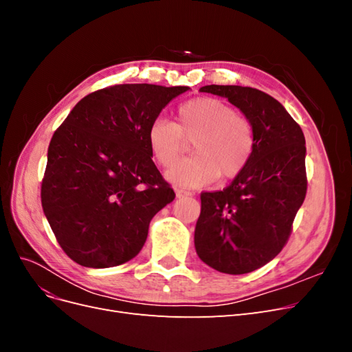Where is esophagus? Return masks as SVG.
I'll list each match as a JSON object with an SVG mask.
<instances>
[{"mask_svg":"<svg viewBox=\"0 0 352 352\" xmlns=\"http://www.w3.org/2000/svg\"><path fill=\"white\" fill-rule=\"evenodd\" d=\"M175 192H176V197H177V198L192 195V192H189V190H186V189H184V188H175Z\"/></svg>","mask_w":352,"mask_h":352,"instance_id":"obj_1","label":"esophagus"}]
</instances>
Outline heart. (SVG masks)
Segmentation results:
<instances>
[{"label":"heart","instance_id":"b5f03b06","mask_svg":"<svg viewBox=\"0 0 352 352\" xmlns=\"http://www.w3.org/2000/svg\"><path fill=\"white\" fill-rule=\"evenodd\" d=\"M186 141L194 142L195 155L170 168L167 179L188 188L204 186L219 176H239L255 150V133L250 119L225 101L211 97L180 104L177 123L155 119L148 127L151 155L162 167L177 162Z\"/></svg>","mask_w":352,"mask_h":352}]
</instances>
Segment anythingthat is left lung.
Here are the masks:
<instances>
[{"instance_id": "8db88e82", "label": "left lung", "mask_w": 352, "mask_h": 352, "mask_svg": "<svg viewBox=\"0 0 352 352\" xmlns=\"http://www.w3.org/2000/svg\"><path fill=\"white\" fill-rule=\"evenodd\" d=\"M199 91L228 98L250 119L255 150L229 186L201 194L195 250L217 272L250 273L273 260L291 236L307 194L305 138L283 105L263 91L236 85Z\"/></svg>"}]
</instances>
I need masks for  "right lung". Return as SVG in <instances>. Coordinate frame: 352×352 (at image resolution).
<instances>
[{
  "instance_id": "right-lung-1",
  "label": "right lung",
  "mask_w": 352,
  "mask_h": 352,
  "mask_svg": "<svg viewBox=\"0 0 352 352\" xmlns=\"http://www.w3.org/2000/svg\"><path fill=\"white\" fill-rule=\"evenodd\" d=\"M188 87L114 85L82 98L51 138L41 202L56 239L83 267L132 260L175 199L151 160L148 127Z\"/></svg>"
}]
</instances>
